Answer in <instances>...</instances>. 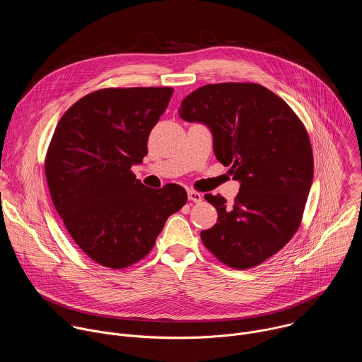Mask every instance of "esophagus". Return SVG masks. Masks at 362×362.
I'll return each instance as SVG.
<instances>
[{"label": "esophagus", "mask_w": 362, "mask_h": 362, "mask_svg": "<svg viewBox=\"0 0 362 362\" xmlns=\"http://www.w3.org/2000/svg\"><path fill=\"white\" fill-rule=\"evenodd\" d=\"M187 197H189L190 202H194V203H199V202H202V199H203L202 193H199V192H196V190H193V189H190V190L187 192Z\"/></svg>", "instance_id": "esophagus-1"}]
</instances>
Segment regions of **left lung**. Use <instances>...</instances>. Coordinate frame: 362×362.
<instances>
[{"instance_id":"1","label":"left lung","mask_w":362,"mask_h":362,"mask_svg":"<svg viewBox=\"0 0 362 362\" xmlns=\"http://www.w3.org/2000/svg\"><path fill=\"white\" fill-rule=\"evenodd\" d=\"M179 116L214 133L216 159L240 189L233 204L204 194L218 211L202 230L206 249L233 269L269 259L296 233L314 177L308 132L286 103L256 83L206 84L183 98Z\"/></svg>"}]
</instances>
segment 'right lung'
Returning <instances> with one entry per match:
<instances>
[{
	"label": "right lung",
	"instance_id": "add662e5",
	"mask_svg": "<svg viewBox=\"0 0 362 362\" xmlns=\"http://www.w3.org/2000/svg\"><path fill=\"white\" fill-rule=\"evenodd\" d=\"M172 87H109L63 115L45 154V179L66 229L95 264L123 269L153 249L187 202L175 183L146 187L132 172L165 113Z\"/></svg>",
	"mask_w": 362,
	"mask_h": 362
}]
</instances>
